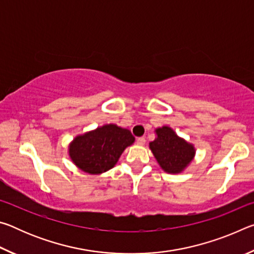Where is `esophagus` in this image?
Segmentation results:
<instances>
[{"label":"esophagus","instance_id":"1","mask_svg":"<svg viewBox=\"0 0 254 254\" xmlns=\"http://www.w3.org/2000/svg\"><path fill=\"white\" fill-rule=\"evenodd\" d=\"M136 143L139 144V145H144L145 139H144V137H137V139H136Z\"/></svg>","mask_w":254,"mask_h":254}]
</instances>
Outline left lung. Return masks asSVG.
Here are the masks:
<instances>
[{
    "instance_id": "left-lung-1",
    "label": "left lung",
    "mask_w": 254,
    "mask_h": 254,
    "mask_svg": "<svg viewBox=\"0 0 254 254\" xmlns=\"http://www.w3.org/2000/svg\"><path fill=\"white\" fill-rule=\"evenodd\" d=\"M156 139L149 143V148L158 165L167 174H182L194 160L196 149L194 144L179 136L168 126L154 130Z\"/></svg>"
}]
</instances>
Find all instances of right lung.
Masks as SVG:
<instances>
[{
	"mask_svg": "<svg viewBox=\"0 0 254 254\" xmlns=\"http://www.w3.org/2000/svg\"><path fill=\"white\" fill-rule=\"evenodd\" d=\"M127 128L110 123L76 135L68 145V156L79 170L101 175L117 165L124 150L134 143Z\"/></svg>",
	"mask_w": 254,
	"mask_h": 254,
	"instance_id": "1",
	"label": "right lung"
}]
</instances>
